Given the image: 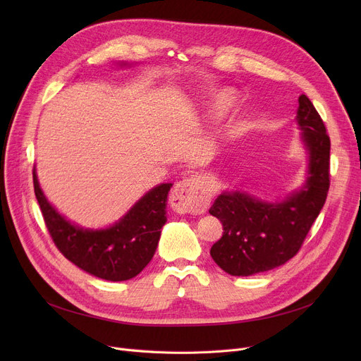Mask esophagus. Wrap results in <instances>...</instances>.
Here are the masks:
<instances>
[{"instance_id":"obj_1","label":"esophagus","mask_w":361,"mask_h":361,"mask_svg":"<svg viewBox=\"0 0 361 361\" xmlns=\"http://www.w3.org/2000/svg\"><path fill=\"white\" fill-rule=\"evenodd\" d=\"M211 197L209 187L197 177L180 181L173 190V204L183 214H203L211 203Z\"/></svg>"}]
</instances>
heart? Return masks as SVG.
Masks as SVG:
<instances>
[{"instance_id": "b5f03b06", "label": "heart", "mask_w": 361, "mask_h": 361, "mask_svg": "<svg viewBox=\"0 0 361 361\" xmlns=\"http://www.w3.org/2000/svg\"><path fill=\"white\" fill-rule=\"evenodd\" d=\"M235 102V93L233 89H214L200 99L202 118L204 121H216L228 111Z\"/></svg>"}]
</instances>
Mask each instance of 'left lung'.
Wrapping results in <instances>:
<instances>
[{"mask_svg":"<svg viewBox=\"0 0 361 361\" xmlns=\"http://www.w3.org/2000/svg\"><path fill=\"white\" fill-rule=\"evenodd\" d=\"M295 121L307 152L306 180L286 199L268 202L241 190H224L209 214L224 226L211 256L233 276L275 269L297 255L329 190L331 140L306 94L298 98Z\"/></svg>","mask_w":361,"mask_h":361,"instance_id":"left-lung-1","label":"left lung"}]
</instances>
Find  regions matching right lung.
<instances>
[{
  "mask_svg": "<svg viewBox=\"0 0 361 361\" xmlns=\"http://www.w3.org/2000/svg\"><path fill=\"white\" fill-rule=\"evenodd\" d=\"M33 185L55 245L85 272L112 282L127 281L139 275L154 257L161 228L166 222L168 192L173 187L171 183L150 188L123 218L99 230L83 228L56 211L37 181L36 166L33 168Z\"/></svg>",
  "mask_w": 361,
  "mask_h": 361,
  "instance_id": "1",
  "label": "right lung"
}]
</instances>
